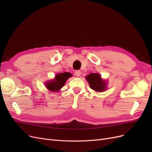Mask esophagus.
<instances>
[{"label":"esophagus","mask_w":152,"mask_h":152,"mask_svg":"<svg viewBox=\"0 0 152 152\" xmlns=\"http://www.w3.org/2000/svg\"><path fill=\"white\" fill-rule=\"evenodd\" d=\"M80 74H81V72H80V70H75V75L77 77H79Z\"/></svg>","instance_id":"34e87169"}]
</instances>
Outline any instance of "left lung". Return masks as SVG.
<instances>
[{
	"label": "left lung",
	"instance_id": "8db88e82",
	"mask_svg": "<svg viewBox=\"0 0 152 152\" xmlns=\"http://www.w3.org/2000/svg\"><path fill=\"white\" fill-rule=\"evenodd\" d=\"M91 89L98 92H102L106 89L105 82L102 80L98 73H91L86 77Z\"/></svg>",
	"mask_w": 152,
	"mask_h": 152
}]
</instances>
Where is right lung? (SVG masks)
<instances>
[{
    "label": "right lung",
    "instance_id": "right-lung-1",
    "mask_svg": "<svg viewBox=\"0 0 152 152\" xmlns=\"http://www.w3.org/2000/svg\"><path fill=\"white\" fill-rule=\"evenodd\" d=\"M71 76V73L68 72L59 73L56 75L54 80L46 84V87L48 89L52 91H58L65 84L66 80Z\"/></svg>",
    "mask_w": 152,
    "mask_h": 152
}]
</instances>
